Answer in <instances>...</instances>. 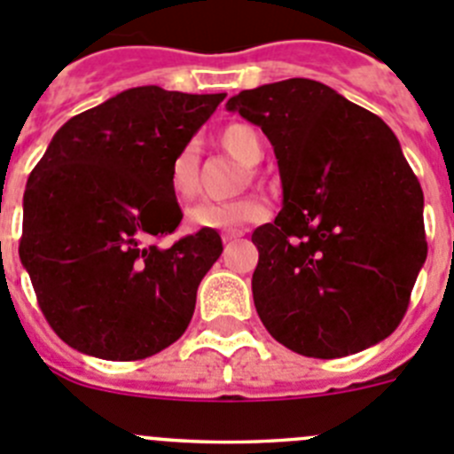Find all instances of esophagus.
<instances>
[{
  "label": "esophagus",
  "instance_id": "esophagus-1",
  "mask_svg": "<svg viewBox=\"0 0 454 454\" xmlns=\"http://www.w3.org/2000/svg\"><path fill=\"white\" fill-rule=\"evenodd\" d=\"M243 234H246V231H243V230L224 231V234H223V243H234V240H239Z\"/></svg>",
  "mask_w": 454,
  "mask_h": 454
}]
</instances>
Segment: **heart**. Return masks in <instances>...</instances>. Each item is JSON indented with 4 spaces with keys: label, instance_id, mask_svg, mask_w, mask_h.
<instances>
[{
    "label": "heart",
    "instance_id": "heart-1",
    "mask_svg": "<svg viewBox=\"0 0 454 454\" xmlns=\"http://www.w3.org/2000/svg\"><path fill=\"white\" fill-rule=\"evenodd\" d=\"M220 145L234 156L236 161L252 168L263 159V140L250 124L234 122L220 131ZM168 186L172 198L186 204L198 192V161L195 147L184 145L175 154L168 170ZM268 208L259 198H243L234 202H200L188 211L186 220L195 230H231L246 223L266 218Z\"/></svg>",
    "mask_w": 454,
    "mask_h": 454
}]
</instances>
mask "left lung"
<instances>
[{
	"label": "left lung",
	"mask_w": 454,
	"mask_h": 454,
	"mask_svg": "<svg viewBox=\"0 0 454 454\" xmlns=\"http://www.w3.org/2000/svg\"><path fill=\"white\" fill-rule=\"evenodd\" d=\"M227 108L262 127L282 177V211L252 234L266 330L316 359L387 339L427 256L423 191L395 134L314 79L243 90Z\"/></svg>",
	"instance_id": "8db88e82"
}]
</instances>
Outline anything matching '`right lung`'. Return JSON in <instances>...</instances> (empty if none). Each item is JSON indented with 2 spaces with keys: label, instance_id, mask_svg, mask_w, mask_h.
Masks as SVG:
<instances>
[{
  "label": "right lung",
  "instance_id": "add662e5",
  "mask_svg": "<svg viewBox=\"0 0 454 454\" xmlns=\"http://www.w3.org/2000/svg\"><path fill=\"white\" fill-rule=\"evenodd\" d=\"M227 98L159 86L122 90L67 120L24 191L20 262L51 330L83 355L136 362L186 332L215 230L172 234L182 208L168 186L179 150Z\"/></svg>",
  "mask_w": 454,
  "mask_h": 454
}]
</instances>
